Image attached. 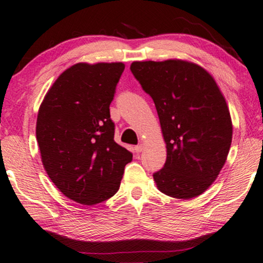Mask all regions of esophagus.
I'll list each match as a JSON object with an SVG mask.
<instances>
[{
  "label": "esophagus",
  "mask_w": 263,
  "mask_h": 263,
  "mask_svg": "<svg viewBox=\"0 0 263 263\" xmlns=\"http://www.w3.org/2000/svg\"><path fill=\"white\" fill-rule=\"evenodd\" d=\"M143 148H144V146H143L142 143H141V144H138V146H135L134 149H135L136 153H140V152H142Z\"/></svg>",
  "instance_id": "1"
}]
</instances>
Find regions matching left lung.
<instances>
[{"label": "left lung", "instance_id": "8db88e82", "mask_svg": "<svg viewBox=\"0 0 263 263\" xmlns=\"http://www.w3.org/2000/svg\"><path fill=\"white\" fill-rule=\"evenodd\" d=\"M130 70L157 108L167 158L153 174L160 192L191 199L212 185L227 161L233 122L214 77L182 59L133 62Z\"/></svg>", "mask_w": 263, "mask_h": 263}]
</instances>
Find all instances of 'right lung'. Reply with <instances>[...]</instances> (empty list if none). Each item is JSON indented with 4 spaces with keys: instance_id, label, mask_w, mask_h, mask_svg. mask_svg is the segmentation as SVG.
I'll use <instances>...</instances> for the list:
<instances>
[{
    "instance_id": "add662e5",
    "label": "right lung",
    "mask_w": 263,
    "mask_h": 263,
    "mask_svg": "<svg viewBox=\"0 0 263 263\" xmlns=\"http://www.w3.org/2000/svg\"><path fill=\"white\" fill-rule=\"evenodd\" d=\"M123 63H78L63 72L41 102L36 140L41 161L64 196L95 205L119 191L133 154L114 140L111 103Z\"/></svg>"
}]
</instances>
